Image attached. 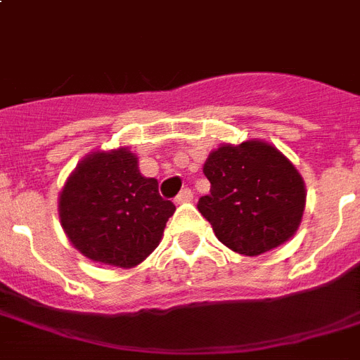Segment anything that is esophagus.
I'll return each mask as SVG.
<instances>
[{
    "mask_svg": "<svg viewBox=\"0 0 360 360\" xmlns=\"http://www.w3.org/2000/svg\"><path fill=\"white\" fill-rule=\"evenodd\" d=\"M192 198H194V192H192L191 188H183V191L177 194V198H175V202L185 203V202H191Z\"/></svg>",
    "mask_w": 360,
    "mask_h": 360,
    "instance_id": "1",
    "label": "esophagus"
}]
</instances>
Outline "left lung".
<instances>
[{"label": "left lung", "instance_id": "left-lung-1", "mask_svg": "<svg viewBox=\"0 0 360 360\" xmlns=\"http://www.w3.org/2000/svg\"><path fill=\"white\" fill-rule=\"evenodd\" d=\"M203 174L211 192L198 211L233 252L259 256L290 239L304 211V183L293 164L265 141L222 146L209 155Z\"/></svg>", "mask_w": 360, "mask_h": 360}]
</instances>
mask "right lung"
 <instances>
[{"label":"right lung","instance_id":"1","mask_svg":"<svg viewBox=\"0 0 360 360\" xmlns=\"http://www.w3.org/2000/svg\"><path fill=\"white\" fill-rule=\"evenodd\" d=\"M174 211V203L158 194L157 179L143 177L127 149L93 153L59 198V219L70 243L93 262L123 269L157 248Z\"/></svg>","mask_w":360,"mask_h":360}]
</instances>
